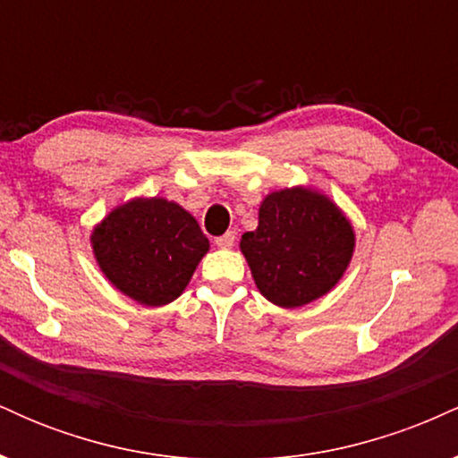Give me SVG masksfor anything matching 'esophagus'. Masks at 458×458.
Wrapping results in <instances>:
<instances>
[{"mask_svg":"<svg viewBox=\"0 0 458 458\" xmlns=\"http://www.w3.org/2000/svg\"><path fill=\"white\" fill-rule=\"evenodd\" d=\"M215 245L222 247V250H230V247L234 245V233H225L222 236H217V239H215Z\"/></svg>","mask_w":458,"mask_h":458,"instance_id":"34e87169","label":"esophagus"}]
</instances>
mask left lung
Here are the masks:
<instances>
[{
	"instance_id": "1",
	"label": "left lung",
	"mask_w": 458,
	"mask_h": 458,
	"mask_svg": "<svg viewBox=\"0 0 458 458\" xmlns=\"http://www.w3.org/2000/svg\"><path fill=\"white\" fill-rule=\"evenodd\" d=\"M349 219L329 198L295 187L262 199L259 228L245 233V254L259 291L280 308L327 295L353 256Z\"/></svg>"
}]
</instances>
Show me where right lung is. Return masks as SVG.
<instances>
[{"instance_id": "add662e5", "label": "right lung", "mask_w": 458, "mask_h": 458, "mask_svg": "<svg viewBox=\"0 0 458 458\" xmlns=\"http://www.w3.org/2000/svg\"><path fill=\"white\" fill-rule=\"evenodd\" d=\"M92 250L118 291L141 306H165L185 291L208 239L176 202L138 198L94 228Z\"/></svg>"}]
</instances>
